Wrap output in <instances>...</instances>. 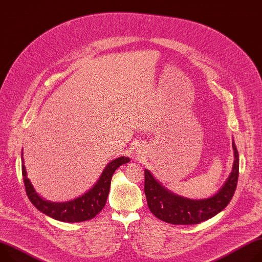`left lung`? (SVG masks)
Instances as JSON below:
<instances>
[{"label":"left lung","mask_w":262,"mask_h":262,"mask_svg":"<svg viewBox=\"0 0 262 262\" xmlns=\"http://www.w3.org/2000/svg\"><path fill=\"white\" fill-rule=\"evenodd\" d=\"M234 164L230 177L220 191L209 199L190 200L176 195L164 188L148 171L144 170V192L149 210L159 220L172 225H195L223 211L232 200L239 173L238 151L232 142Z\"/></svg>","instance_id":"obj_1"}]
</instances>
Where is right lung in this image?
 <instances>
[{"instance_id":"add662e5","label":"right lung","mask_w":262,"mask_h":262,"mask_svg":"<svg viewBox=\"0 0 262 262\" xmlns=\"http://www.w3.org/2000/svg\"><path fill=\"white\" fill-rule=\"evenodd\" d=\"M130 160L126 157H120L110 162L103 170L100 179L91 190L83 195L70 202L51 203L42 200L37 193L29 179L24 165L21 152V173L25 184L26 193L30 202L46 215L64 223H78L94 219L105 206L110 192L111 181L116 169Z\"/></svg>"}]
</instances>
